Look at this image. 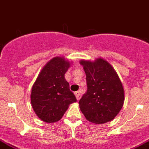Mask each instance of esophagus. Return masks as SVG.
<instances>
[{"label":"esophagus","instance_id":"1","mask_svg":"<svg viewBox=\"0 0 149 149\" xmlns=\"http://www.w3.org/2000/svg\"><path fill=\"white\" fill-rule=\"evenodd\" d=\"M74 94H75V95H76V99H77L78 101H79V98H80V93H79V91H76V92H75Z\"/></svg>","mask_w":149,"mask_h":149}]
</instances>
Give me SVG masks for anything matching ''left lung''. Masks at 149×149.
<instances>
[{
    "instance_id": "obj_1",
    "label": "left lung",
    "mask_w": 149,
    "mask_h": 149,
    "mask_svg": "<svg viewBox=\"0 0 149 149\" xmlns=\"http://www.w3.org/2000/svg\"><path fill=\"white\" fill-rule=\"evenodd\" d=\"M87 90L79 100V107L87 120L102 124L113 120L122 109L124 90L113 67L107 60L81 59Z\"/></svg>"
}]
</instances>
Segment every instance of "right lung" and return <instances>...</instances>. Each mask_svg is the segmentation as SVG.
<instances>
[{
	"label": "right lung",
	"instance_id": "add662e5",
	"mask_svg": "<svg viewBox=\"0 0 149 149\" xmlns=\"http://www.w3.org/2000/svg\"><path fill=\"white\" fill-rule=\"evenodd\" d=\"M70 67L68 59L62 56L54 57L43 67L33 84L31 107L39 118L45 123L59 121L69 105L76 102L65 78Z\"/></svg>",
	"mask_w": 149,
	"mask_h": 149
}]
</instances>
